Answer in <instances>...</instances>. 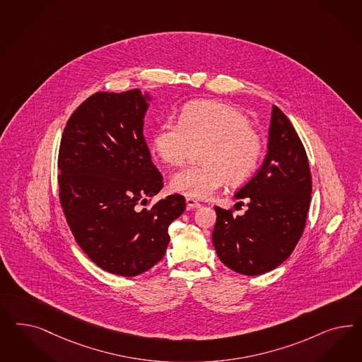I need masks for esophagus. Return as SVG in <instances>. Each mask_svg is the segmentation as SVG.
<instances>
[{"instance_id": "obj_1", "label": "esophagus", "mask_w": 362, "mask_h": 362, "mask_svg": "<svg viewBox=\"0 0 362 362\" xmlns=\"http://www.w3.org/2000/svg\"><path fill=\"white\" fill-rule=\"evenodd\" d=\"M187 205L189 209H197L201 206V204H199L197 199H192V197H187Z\"/></svg>"}]
</instances>
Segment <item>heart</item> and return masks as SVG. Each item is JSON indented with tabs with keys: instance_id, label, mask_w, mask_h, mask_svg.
<instances>
[{
	"instance_id": "1",
	"label": "heart",
	"mask_w": 362,
	"mask_h": 362,
	"mask_svg": "<svg viewBox=\"0 0 362 362\" xmlns=\"http://www.w3.org/2000/svg\"><path fill=\"white\" fill-rule=\"evenodd\" d=\"M205 145L201 161L175 173L172 189L189 197L208 199L229 181L243 185L256 175L264 144L249 118L237 107L218 101H194L182 107L180 121L168 119L153 139L163 163L180 166L194 146Z\"/></svg>"
}]
</instances>
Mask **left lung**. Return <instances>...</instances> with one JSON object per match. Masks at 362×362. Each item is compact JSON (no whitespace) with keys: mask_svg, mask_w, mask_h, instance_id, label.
Masks as SVG:
<instances>
[{"mask_svg":"<svg viewBox=\"0 0 362 362\" xmlns=\"http://www.w3.org/2000/svg\"><path fill=\"white\" fill-rule=\"evenodd\" d=\"M312 175L303 142L292 122L273 106L268 154L252 180L235 193L249 209L214 206L213 245L222 262L237 273L258 276L277 268L300 241L310 205Z\"/></svg>","mask_w":362,"mask_h":362,"instance_id":"8db88e82","label":"left lung"}]
</instances>
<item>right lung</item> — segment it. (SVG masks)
Here are the masks:
<instances>
[{
  "label": "right lung",
  "instance_id": "add662e5",
  "mask_svg": "<svg viewBox=\"0 0 362 362\" xmlns=\"http://www.w3.org/2000/svg\"><path fill=\"white\" fill-rule=\"evenodd\" d=\"M146 109L139 89L94 93L59 144V204L70 230L97 267L124 277L163 259L168 228L185 210L181 194L141 208L163 185L142 133Z\"/></svg>",
  "mask_w": 362,
  "mask_h": 362
}]
</instances>
